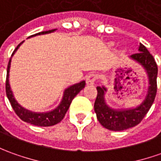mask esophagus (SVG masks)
Listing matches in <instances>:
<instances>
[{
  "mask_svg": "<svg viewBox=\"0 0 161 161\" xmlns=\"http://www.w3.org/2000/svg\"><path fill=\"white\" fill-rule=\"evenodd\" d=\"M97 79V75L95 74H90L89 76H87L86 77V84L88 85H93L95 83V81Z\"/></svg>",
  "mask_w": 161,
  "mask_h": 161,
  "instance_id": "34e87169",
  "label": "esophagus"
}]
</instances>
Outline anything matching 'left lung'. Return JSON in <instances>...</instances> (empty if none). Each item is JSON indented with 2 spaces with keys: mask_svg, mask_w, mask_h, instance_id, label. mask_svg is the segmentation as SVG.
<instances>
[{
  "mask_svg": "<svg viewBox=\"0 0 161 161\" xmlns=\"http://www.w3.org/2000/svg\"><path fill=\"white\" fill-rule=\"evenodd\" d=\"M139 53L130 55L131 59L140 63L148 74L149 88L145 100L136 108L116 110L109 108L105 102L104 95L107 89L98 86V94L95 99L94 111L99 123L106 129L114 131H121L130 129L140 123L153 103L157 93L158 67L153 56L143 44H139Z\"/></svg>",
  "mask_w": 161,
  "mask_h": 161,
  "instance_id": "1",
  "label": "left lung"
}]
</instances>
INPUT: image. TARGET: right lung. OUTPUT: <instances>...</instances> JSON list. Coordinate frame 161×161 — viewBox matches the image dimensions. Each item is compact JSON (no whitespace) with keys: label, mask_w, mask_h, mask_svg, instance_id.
Wrapping results in <instances>:
<instances>
[{"label":"right lung","mask_w":161,"mask_h":161,"mask_svg":"<svg viewBox=\"0 0 161 161\" xmlns=\"http://www.w3.org/2000/svg\"><path fill=\"white\" fill-rule=\"evenodd\" d=\"M56 29L46 31H41V32H39V33H36V34L32 35V36H36V35L40 34H47V33L53 32ZM32 36H31V37H32ZM23 42H21L16 47V48L14 50L12 55L15 53V52L20 47V45ZM10 62H11V58L9 59V62H8V64L7 77H6V94H7L8 99L9 102L11 104L12 108L14 109V111L16 114V115L20 118L22 121L28 122V123H31V124L35 125V126L48 127L53 126V125H55V124L59 123L64 118V116H65V114H66L68 109L69 108V106H70L73 99L76 97V94L80 92L81 90L85 88V81H82V82L78 83V84L71 85L70 87L67 88L64 91L62 102L60 103V105L58 106L57 108H55V109H53V111H50V112L47 113L31 112L29 110H26L24 108H22L20 105L17 103V101L15 99L14 96H13L12 91L10 90V86H9V83H8V73H9Z\"/></svg>","instance_id":"right-lung-1"}]
</instances>
